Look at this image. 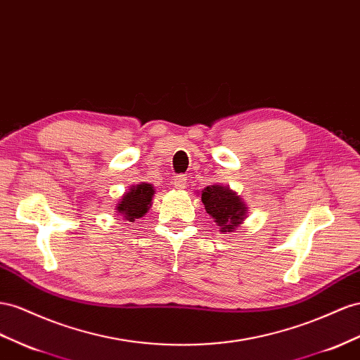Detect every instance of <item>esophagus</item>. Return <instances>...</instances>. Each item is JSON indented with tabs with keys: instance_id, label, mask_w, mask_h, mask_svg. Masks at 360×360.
Masks as SVG:
<instances>
[{
	"instance_id": "1",
	"label": "esophagus",
	"mask_w": 360,
	"mask_h": 360,
	"mask_svg": "<svg viewBox=\"0 0 360 360\" xmlns=\"http://www.w3.org/2000/svg\"><path fill=\"white\" fill-rule=\"evenodd\" d=\"M186 180H188L186 176H176V177L172 179L174 188H176V189H184V188H186Z\"/></svg>"
}]
</instances>
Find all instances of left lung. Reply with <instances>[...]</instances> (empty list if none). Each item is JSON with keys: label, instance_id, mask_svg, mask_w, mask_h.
<instances>
[{"label": "left lung", "instance_id": "obj_1", "mask_svg": "<svg viewBox=\"0 0 360 360\" xmlns=\"http://www.w3.org/2000/svg\"><path fill=\"white\" fill-rule=\"evenodd\" d=\"M201 201L221 233L235 231L248 217V206L238 193L224 184H210L201 191Z\"/></svg>", "mask_w": 360, "mask_h": 360}]
</instances>
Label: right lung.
I'll list each match as a JSON object with an SVG mask.
<instances>
[{
	"label": "right lung",
	"mask_w": 360,
	"mask_h": 360,
	"mask_svg": "<svg viewBox=\"0 0 360 360\" xmlns=\"http://www.w3.org/2000/svg\"><path fill=\"white\" fill-rule=\"evenodd\" d=\"M154 188L150 183H138L130 186L129 191L124 192V195L116 202L115 210L116 215L122 217L125 222H134L142 218L147 213L153 204Z\"/></svg>",
	"instance_id": "add662e5"
}]
</instances>
